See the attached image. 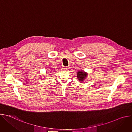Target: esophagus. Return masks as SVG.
<instances>
[{
	"label": "esophagus",
	"mask_w": 132,
	"mask_h": 132,
	"mask_svg": "<svg viewBox=\"0 0 132 132\" xmlns=\"http://www.w3.org/2000/svg\"><path fill=\"white\" fill-rule=\"evenodd\" d=\"M62 69L63 70H67L68 69V68L67 67H65V66H63V68H62Z\"/></svg>",
	"instance_id": "1"
}]
</instances>
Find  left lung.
Listing matches in <instances>:
<instances>
[{
  "instance_id": "1",
  "label": "left lung",
  "mask_w": 132,
  "mask_h": 132,
  "mask_svg": "<svg viewBox=\"0 0 132 132\" xmlns=\"http://www.w3.org/2000/svg\"><path fill=\"white\" fill-rule=\"evenodd\" d=\"M88 72H86L82 70H79L77 72V78L80 82H84L87 78Z\"/></svg>"
}]
</instances>
